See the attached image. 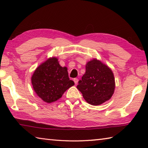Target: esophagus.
<instances>
[{
	"label": "esophagus",
	"instance_id": "esophagus-1",
	"mask_svg": "<svg viewBox=\"0 0 148 148\" xmlns=\"http://www.w3.org/2000/svg\"><path fill=\"white\" fill-rule=\"evenodd\" d=\"M74 81L75 83V84H77L78 83V79H77V78H74Z\"/></svg>",
	"mask_w": 148,
	"mask_h": 148
}]
</instances>
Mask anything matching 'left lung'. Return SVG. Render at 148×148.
<instances>
[{
	"label": "left lung",
	"instance_id": "1",
	"mask_svg": "<svg viewBox=\"0 0 148 148\" xmlns=\"http://www.w3.org/2000/svg\"><path fill=\"white\" fill-rule=\"evenodd\" d=\"M114 88L112 71L95 59L87 63L85 74L77 86L86 101L93 106L100 105L111 99Z\"/></svg>",
	"mask_w": 148,
	"mask_h": 148
}]
</instances>
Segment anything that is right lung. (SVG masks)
I'll return each mask as SVG.
<instances>
[{
	"mask_svg": "<svg viewBox=\"0 0 148 148\" xmlns=\"http://www.w3.org/2000/svg\"><path fill=\"white\" fill-rule=\"evenodd\" d=\"M32 84L37 95L45 102L51 103L61 98L74 83L69 79L67 67H61L57 58H51L36 69Z\"/></svg>",
	"mask_w": 148,
	"mask_h": 148,
	"instance_id": "obj_1",
	"label": "right lung"
}]
</instances>
